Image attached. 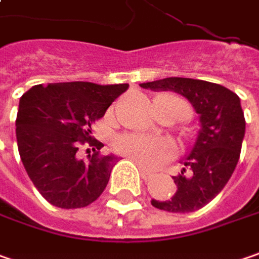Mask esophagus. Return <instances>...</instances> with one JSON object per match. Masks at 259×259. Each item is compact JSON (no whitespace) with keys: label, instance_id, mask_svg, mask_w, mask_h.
Instances as JSON below:
<instances>
[{"label":"esophagus","instance_id":"1","mask_svg":"<svg viewBox=\"0 0 259 259\" xmlns=\"http://www.w3.org/2000/svg\"><path fill=\"white\" fill-rule=\"evenodd\" d=\"M137 166H138V169H140V174H141V178L144 179V181H149L150 178L153 176V174H150L147 169H144L140 163H137Z\"/></svg>","mask_w":259,"mask_h":259}]
</instances>
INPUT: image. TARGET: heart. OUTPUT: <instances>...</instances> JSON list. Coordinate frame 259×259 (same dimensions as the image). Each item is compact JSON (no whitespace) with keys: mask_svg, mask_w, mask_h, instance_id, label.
<instances>
[{"mask_svg":"<svg viewBox=\"0 0 259 259\" xmlns=\"http://www.w3.org/2000/svg\"><path fill=\"white\" fill-rule=\"evenodd\" d=\"M175 99L178 102H181L191 112L189 106L184 100H181L179 97H175ZM116 147L126 157L136 160L137 163H140L141 166H144L147 169L160 167L164 163L169 162L175 154L174 146L169 141L144 136V134H138V133L119 137L116 141Z\"/></svg>","mask_w":259,"mask_h":259,"instance_id":"heart-1","label":"heart"}]
</instances>
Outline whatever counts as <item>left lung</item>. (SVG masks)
<instances>
[{"instance_id": "left-lung-1", "label": "left lung", "mask_w": 259, "mask_h": 259, "mask_svg": "<svg viewBox=\"0 0 259 259\" xmlns=\"http://www.w3.org/2000/svg\"><path fill=\"white\" fill-rule=\"evenodd\" d=\"M150 90H174L185 96L200 115L195 146L185 157V167L172 176L176 192L170 200H151L169 213H191L207 205L233 174L245 137V116L239 96L225 85L182 77H169L140 84Z\"/></svg>"}]
</instances>
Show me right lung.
<instances>
[{"instance_id":"1","label":"right lung","mask_w":259,"mask_h":259,"mask_svg":"<svg viewBox=\"0 0 259 259\" xmlns=\"http://www.w3.org/2000/svg\"><path fill=\"white\" fill-rule=\"evenodd\" d=\"M126 90L128 84L71 81L33 85L21 96L16 119L20 159L48 202L81 208L102 195L118 157L100 154L103 144L92 137V126ZM81 147L87 161L78 159Z\"/></svg>"}]
</instances>
